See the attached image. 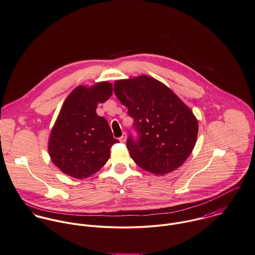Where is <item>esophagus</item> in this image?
Returning <instances> with one entry per match:
<instances>
[{
	"mask_svg": "<svg viewBox=\"0 0 255 255\" xmlns=\"http://www.w3.org/2000/svg\"><path fill=\"white\" fill-rule=\"evenodd\" d=\"M119 141L121 142H125L126 141V134H123L120 138H119Z\"/></svg>",
	"mask_w": 255,
	"mask_h": 255,
	"instance_id": "esophagus-1",
	"label": "esophagus"
}]
</instances>
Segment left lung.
I'll list each match as a JSON object with an SVG mask.
<instances>
[{
	"instance_id": "8db88e82",
	"label": "left lung",
	"mask_w": 255,
	"mask_h": 255,
	"mask_svg": "<svg viewBox=\"0 0 255 255\" xmlns=\"http://www.w3.org/2000/svg\"><path fill=\"white\" fill-rule=\"evenodd\" d=\"M114 93L134 119L138 138L130 135L127 148L136 164L156 175L179 168L198 137V120L191 109L147 75L115 81Z\"/></svg>"
}]
</instances>
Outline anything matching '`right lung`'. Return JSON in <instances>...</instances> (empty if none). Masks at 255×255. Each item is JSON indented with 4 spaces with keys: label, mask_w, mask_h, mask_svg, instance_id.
Segmentation results:
<instances>
[{
    "label": "right lung",
    "mask_w": 255,
    "mask_h": 255,
    "mask_svg": "<svg viewBox=\"0 0 255 255\" xmlns=\"http://www.w3.org/2000/svg\"><path fill=\"white\" fill-rule=\"evenodd\" d=\"M112 94L111 83L100 82L91 87L78 86L65 99L48 145L52 161L62 173L85 179L109 160L111 147L118 140L96 109Z\"/></svg>",
    "instance_id": "add662e5"
}]
</instances>
